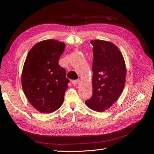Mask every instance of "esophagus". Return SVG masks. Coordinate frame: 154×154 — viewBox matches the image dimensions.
Here are the masks:
<instances>
[{"mask_svg": "<svg viewBox=\"0 0 154 154\" xmlns=\"http://www.w3.org/2000/svg\"><path fill=\"white\" fill-rule=\"evenodd\" d=\"M72 83L73 85H77L78 83H80V80H72Z\"/></svg>", "mask_w": 154, "mask_h": 154, "instance_id": "esophagus-1", "label": "esophagus"}]
</instances>
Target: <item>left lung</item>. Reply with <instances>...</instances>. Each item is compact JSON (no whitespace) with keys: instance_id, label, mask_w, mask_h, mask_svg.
I'll return each instance as SVG.
<instances>
[{"instance_id":"1","label":"left lung","mask_w":154,"mask_h":154,"mask_svg":"<svg viewBox=\"0 0 154 154\" xmlns=\"http://www.w3.org/2000/svg\"><path fill=\"white\" fill-rule=\"evenodd\" d=\"M92 94L85 104L97 112L108 109L118 100L125 84L126 66L122 53L110 42L92 40Z\"/></svg>"}]
</instances>
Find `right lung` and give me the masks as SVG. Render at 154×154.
<instances>
[{
  "label": "right lung",
  "instance_id": "obj_1",
  "mask_svg": "<svg viewBox=\"0 0 154 154\" xmlns=\"http://www.w3.org/2000/svg\"><path fill=\"white\" fill-rule=\"evenodd\" d=\"M65 44L45 40L36 44L27 55L22 73V87L30 103L42 113H51L62 105L68 88L66 71L58 60Z\"/></svg>",
  "mask_w": 154,
  "mask_h": 154
}]
</instances>
